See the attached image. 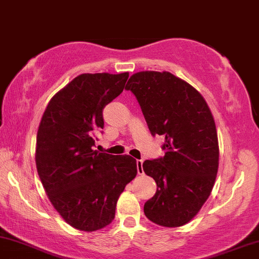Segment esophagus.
<instances>
[{
    "mask_svg": "<svg viewBox=\"0 0 259 259\" xmlns=\"http://www.w3.org/2000/svg\"><path fill=\"white\" fill-rule=\"evenodd\" d=\"M137 170H138L139 175L144 174V170H143V159H137Z\"/></svg>",
    "mask_w": 259,
    "mask_h": 259,
    "instance_id": "1",
    "label": "esophagus"
}]
</instances>
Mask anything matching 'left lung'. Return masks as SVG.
Wrapping results in <instances>:
<instances>
[{"mask_svg":"<svg viewBox=\"0 0 259 259\" xmlns=\"http://www.w3.org/2000/svg\"><path fill=\"white\" fill-rule=\"evenodd\" d=\"M136 96L152 136H164L163 157L146 159L157 184L144 204L150 221L163 227L190 222L211 193L219 169L215 121L203 96L169 72H138L126 85Z\"/></svg>","mask_w":259,"mask_h":259,"instance_id":"obj_1","label":"left lung"}]
</instances>
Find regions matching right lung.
I'll list each match as a JSON object with an SVG mask.
<instances>
[{
  "label": "right lung",
  "instance_id": "1",
  "mask_svg": "<svg viewBox=\"0 0 259 259\" xmlns=\"http://www.w3.org/2000/svg\"><path fill=\"white\" fill-rule=\"evenodd\" d=\"M128 73L78 75L50 100L37 133L36 165L44 190L62 219L79 231L104 228L137 161L95 150L103 109L123 91Z\"/></svg>",
  "mask_w": 259,
  "mask_h": 259
}]
</instances>
